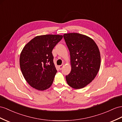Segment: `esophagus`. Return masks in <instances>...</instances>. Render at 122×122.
<instances>
[{
    "label": "esophagus",
    "mask_w": 122,
    "mask_h": 122,
    "mask_svg": "<svg viewBox=\"0 0 122 122\" xmlns=\"http://www.w3.org/2000/svg\"><path fill=\"white\" fill-rule=\"evenodd\" d=\"M64 67V65H60V66H59V69L60 70H61L62 68H63V67Z\"/></svg>",
    "instance_id": "esophagus-1"
}]
</instances>
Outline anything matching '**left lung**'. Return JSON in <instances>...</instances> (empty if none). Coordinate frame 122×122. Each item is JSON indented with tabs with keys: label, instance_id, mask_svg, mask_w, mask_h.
<instances>
[{
	"label": "left lung",
	"instance_id": "1",
	"mask_svg": "<svg viewBox=\"0 0 122 122\" xmlns=\"http://www.w3.org/2000/svg\"><path fill=\"white\" fill-rule=\"evenodd\" d=\"M63 37L70 53L71 71L65 76L72 88H85L94 79L101 63L97 45L92 39L78 33H65Z\"/></svg>",
	"mask_w": 122,
	"mask_h": 122
}]
</instances>
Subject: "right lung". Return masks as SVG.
<instances>
[{
  "instance_id": "add662e5",
  "label": "right lung",
  "mask_w": 122,
  "mask_h": 122,
  "mask_svg": "<svg viewBox=\"0 0 122 122\" xmlns=\"http://www.w3.org/2000/svg\"><path fill=\"white\" fill-rule=\"evenodd\" d=\"M62 37L58 34L38 36L24 47L20 65L24 78L31 87L44 91L52 85L57 72L52 51Z\"/></svg>"
}]
</instances>
